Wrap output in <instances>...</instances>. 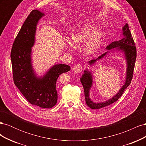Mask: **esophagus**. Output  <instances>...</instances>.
<instances>
[{"instance_id": "34e87169", "label": "esophagus", "mask_w": 146, "mask_h": 146, "mask_svg": "<svg viewBox=\"0 0 146 146\" xmlns=\"http://www.w3.org/2000/svg\"><path fill=\"white\" fill-rule=\"evenodd\" d=\"M73 70L75 72L80 73L82 71V66L80 64H76L74 66Z\"/></svg>"}]
</instances>
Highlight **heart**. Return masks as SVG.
Returning <instances> with one entry per match:
<instances>
[{
	"instance_id": "heart-1",
	"label": "heart",
	"mask_w": 146,
	"mask_h": 146,
	"mask_svg": "<svg viewBox=\"0 0 146 146\" xmlns=\"http://www.w3.org/2000/svg\"><path fill=\"white\" fill-rule=\"evenodd\" d=\"M94 23H88L79 27L70 35V40L75 47L85 44L84 51L86 54H92L98 50L103 40V33L96 29ZM69 46L73 48L69 43Z\"/></svg>"
}]
</instances>
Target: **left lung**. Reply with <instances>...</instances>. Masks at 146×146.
Returning a JSON list of instances; mask_svg holds the SVG:
<instances>
[{
	"instance_id": "1",
	"label": "left lung",
	"mask_w": 146,
	"mask_h": 146,
	"mask_svg": "<svg viewBox=\"0 0 146 146\" xmlns=\"http://www.w3.org/2000/svg\"><path fill=\"white\" fill-rule=\"evenodd\" d=\"M123 38L121 40L117 41H114L108 45L106 49L108 50H113L117 49L120 50L124 54V56L127 61V73L125 83L123 84L122 87L119 91L117 93L113 96L110 99L100 103H95L91 100L90 98V91L92 85V76L91 71L88 70H84L80 81L84 88L85 92V97L86 105L91 109H100L107 107L115 102L122 95L126 88L130 85L131 81L133 77V70L135 68V61L136 58V48L135 44L133 37L131 34L130 31L129 29V25L126 24L122 28ZM108 52L104 53L102 55H100L97 59H94L90 61L88 63L90 66L93 65L97 61L102 59L108 54Z\"/></svg>"
}]
</instances>
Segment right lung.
I'll use <instances>...</instances> for the list:
<instances>
[{
	"label": "right lung",
	"instance_id": "right-lung-1",
	"mask_svg": "<svg viewBox=\"0 0 146 146\" xmlns=\"http://www.w3.org/2000/svg\"><path fill=\"white\" fill-rule=\"evenodd\" d=\"M44 16L38 10L31 11L13 42L11 51L15 85L29 102L42 108H51L56 105L58 94L56 83L60 75L70 70L67 64L53 66L43 77L35 74L32 64V47L39 20Z\"/></svg>",
	"mask_w": 146,
	"mask_h": 146
}]
</instances>
